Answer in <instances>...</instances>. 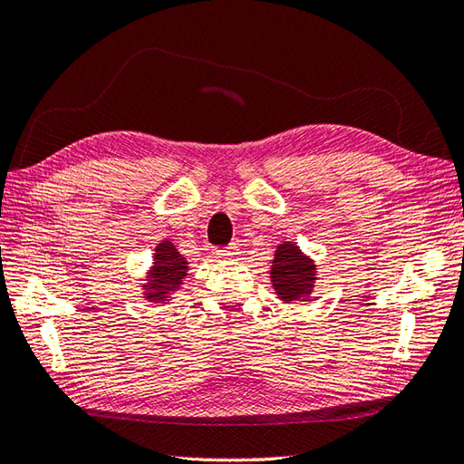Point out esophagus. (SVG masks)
Instances as JSON below:
<instances>
[{
    "label": "esophagus",
    "mask_w": 464,
    "mask_h": 464,
    "mask_svg": "<svg viewBox=\"0 0 464 464\" xmlns=\"http://www.w3.org/2000/svg\"><path fill=\"white\" fill-rule=\"evenodd\" d=\"M217 255H219L221 259H235L239 255V249L235 247V245H229V247H223V249L217 251Z\"/></svg>",
    "instance_id": "34e87169"
}]
</instances>
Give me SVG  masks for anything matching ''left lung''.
<instances>
[{"label":"left lung","instance_id":"1","mask_svg":"<svg viewBox=\"0 0 464 464\" xmlns=\"http://www.w3.org/2000/svg\"><path fill=\"white\" fill-rule=\"evenodd\" d=\"M314 265L291 243L279 245L275 253L273 267H271V281L277 291L281 301H299L309 297L314 283Z\"/></svg>","mask_w":464,"mask_h":464}]
</instances>
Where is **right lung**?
<instances>
[{
    "label": "right lung",
    "instance_id": "right-lung-1",
    "mask_svg": "<svg viewBox=\"0 0 464 464\" xmlns=\"http://www.w3.org/2000/svg\"><path fill=\"white\" fill-rule=\"evenodd\" d=\"M187 261L181 257L179 251L173 247L171 241H163L155 249V263L147 283V299L150 301H165L169 291H175L185 277Z\"/></svg>",
    "mask_w": 464,
    "mask_h": 464
}]
</instances>
